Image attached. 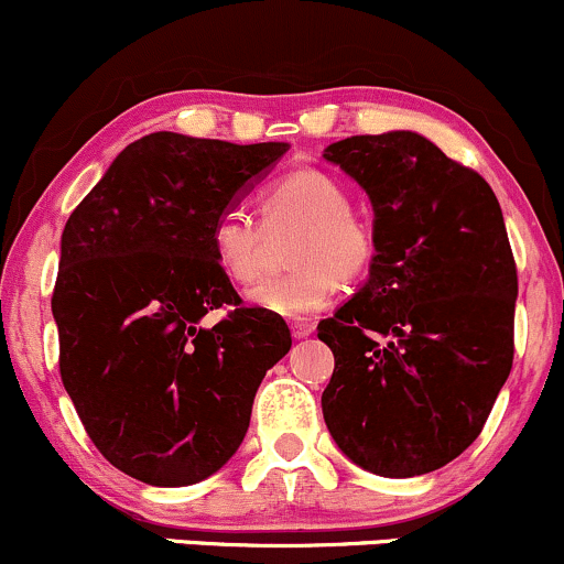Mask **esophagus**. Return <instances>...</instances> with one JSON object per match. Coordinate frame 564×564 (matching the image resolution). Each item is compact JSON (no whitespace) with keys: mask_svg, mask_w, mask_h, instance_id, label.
Wrapping results in <instances>:
<instances>
[{"mask_svg":"<svg viewBox=\"0 0 564 564\" xmlns=\"http://www.w3.org/2000/svg\"><path fill=\"white\" fill-rule=\"evenodd\" d=\"M290 333H293V338H308V335L314 333V325L312 322H306V319H295V322H290Z\"/></svg>","mask_w":564,"mask_h":564,"instance_id":"obj_1","label":"esophagus"}]
</instances>
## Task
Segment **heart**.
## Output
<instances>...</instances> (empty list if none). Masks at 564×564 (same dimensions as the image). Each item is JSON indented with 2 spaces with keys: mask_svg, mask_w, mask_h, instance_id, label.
Returning a JSON list of instances; mask_svg holds the SVG:
<instances>
[{
  "mask_svg": "<svg viewBox=\"0 0 564 564\" xmlns=\"http://www.w3.org/2000/svg\"><path fill=\"white\" fill-rule=\"evenodd\" d=\"M261 223L245 213H224L213 224V256L237 284L261 276L265 231H290L284 261L293 269L258 284L250 303L276 316H308L333 301L338 282H357L370 271L378 237L370 220L349 205V192L322 170H293L263 188Z\"/></svg>",
  "mask_w": 564,
  "mask_h": 564,
  "instance_id": "obj_1",
  "label": "heart"
}]
</instances>
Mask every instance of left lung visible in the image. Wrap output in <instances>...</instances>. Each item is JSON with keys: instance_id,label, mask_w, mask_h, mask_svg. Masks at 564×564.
Segmentation results:
<instances>
[{"instance_id": "left-lung-1", "label": "left lung", "mask_w": 564, "mask_h": 564, "mask_svg": "<svg viewBox=\"0 0 564 564\" xmlns=\"http://www.w3.org/2000/svg\"><path fill=\"white\" fill-rule=\"evenodd\" d=\"M372 202L370 276L319 322L335 370L322 415L378 477H419L482 432L514 359L517 265L487 181L410 130L330 143Z\"/></svg>"}]
</instances>
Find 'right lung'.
I'll return each instance as SVG.
<instances>
[{"mask_svg": "<svg viewBox=\"0 0 564 564\" xmlns=\"http://www.w3.org/2000/svg\"><path fill=\"white\" fill-rule=\"evenodd\" d=\"M284 151L151 132L68 215L53 293L61 378L95 447L145 485L218 471L293 346L282 316L242 306L210 242ZM213 307L230 314L205 326Z\"/></svg>", "mask_w": 564, "mask_h": 564, "instance_id": "obj_1", "label": "right lung"}]
</instances>
